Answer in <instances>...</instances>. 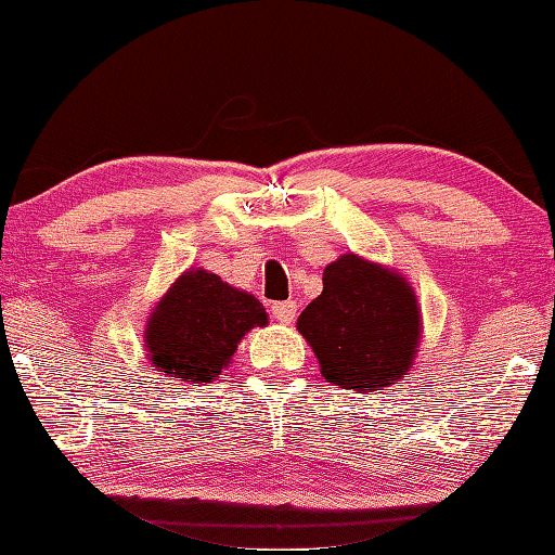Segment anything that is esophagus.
<instances>
[{
	"mask_svg": "<svg viewBox=\"0 0 555 555\" xmlns=\"http://www.w3.org/2000/svg\"><path fill=\"white\" fill-rule=\"evenodd\" d=\"M296 311H298L296 301L271 304V315H274V319H276L279 323H294V319H296Z\"/></svg>",
	"mask_w": 555,
	"mask_h": 555,
	"instance_id": "obj_1",
	"label": "esophagus"
}]
</instances>
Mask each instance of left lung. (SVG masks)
Wrapping results in <instances>:
<instances>
[{
	"mask_svg": "<svg viewBox=\"0 0 555 555\" xmlns=\"http://www.w3.org/2000/svg\"><path fill=\"white\" fill-rule=\"evenodd\" d=\"M328 383L380 390L408 375L420 340L417 298L402 276L346 254L323 271V294L298 315Z\"/></svg>",
	"mask_w": 555,
	"mask_h": 555,
	"instance_id": "left-lung-1",
	"label": "left lung"
}]
</instances>
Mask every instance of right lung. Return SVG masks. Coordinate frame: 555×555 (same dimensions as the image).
Returning <instances> with one entry per match:
<instances>
[{
  "label": "right lung",
  "instance_id": "1",
  "mask_svg": "<svg viewBox=\"0 0 555 555\" xmlns=\"http://www.w3.org/2000/svg\"><path fill=\"white\" fill-rule=\"evenodd\" d=\"M254 325H267V309L251 294L202 269L184 271L151 315L147 356L163 375L212 383Z\"/></svg>",
  "mask_w": 555,
  "mask_h": 555
}]
</instances>
